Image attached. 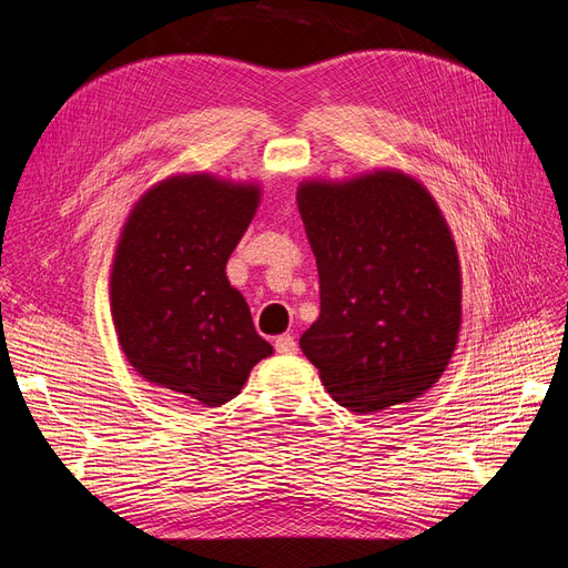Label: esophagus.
I'll return each instance as SVG.
<instances>
[{
	"label": "esophagus",
	"instance_id": "34e87169",
	"mask_svg": "<svg viewBox=\"0 0 568 568\" xmlns=\"http://www.w3.org/2000/svg\"><path fill=\"white\" fill-rule=\"evenodd\" d=\"M274 348H277V353H282V355H291V353L298 351L296 338L291 334H282V336L274 338Z\"/></svg>",
	"mask_w": 568,
	"mask_h": 568
}]
</instances>
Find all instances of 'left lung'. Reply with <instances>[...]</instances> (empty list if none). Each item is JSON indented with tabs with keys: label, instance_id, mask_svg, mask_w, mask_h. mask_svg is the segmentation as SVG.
<instances>
[{
	"label": "left lung",
	"instance_id": "8db88e82",
	"mask_svg": "<svg viewBox=\"0 0 568 568\" xmlns=\"http://www.w3.org/2000/svg\"><path fill=\"white\" fill-rule=\"evenodd\" d=\"M298 211L320 272L301 351L357 415L409 403L448 367L462 324L455 239L428 189L400 170L303 180Z\"/></svg>",
	"mask_w": 568,
	"mask_h": 568
}]
</instances>
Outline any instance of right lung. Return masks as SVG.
<instances>
[{
  "label": "right lung",
  "instance_id": "obj_1",
  "mask_svg": "<svg viewBox=\"0 0 568 568\" xmlns=\"http://www.w3.org/2000/svg\"><path fill=\"white\" fill-rule=\"evenodd\" d=\"M261 203V184L173 175L134 203L109 282L128 363L149 384L220 407L272 346L227 280V261Z\"/></svg>",
  "mask_w": 568,
  "mask_h": 568
}]
</instances>
